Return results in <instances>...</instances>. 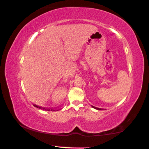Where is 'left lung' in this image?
<instances>
[{"instance_id": "1", "label": "left lung", "mask_w": 149, "mask_h": 149, "mask_svg": "<svg viewBox=\"0 0 149 149\" xmlns=\"http://www.w3.org/2000/svg\"><path fill=\"white\" fill-rule=\"evenodd\" d=\"M92 106V107H93V108L96 109H97V110H101V109H102V108H96V107H95V106Z\"/></svg>"}]
</instances>
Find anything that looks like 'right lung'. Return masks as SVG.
I'll return each instance as SVG.
<instances>
[{"instance_id": "right-lung-1", "label": "right lung", "mask_w": 149, "mask_h": 149, "mask_svg": "<svg viewBox=\"0 0 149 149\" xmlns=\"http://www.w3.org/2000/svg\"><path fill=\"white\" fill-rule=\"evenodd\" d=\"M33 106H35V107L37 108H39L41 109H43V110H46V111H58L59 109H60V108H58V107L57 108H44V107H41V106H39L38 105L36 104H33Z\"/></svg>"}]
</instances>
